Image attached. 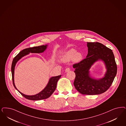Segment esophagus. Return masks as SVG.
<instances>
[{
  "instance_id": "34e87169",
  "label": "esophagus",
  "mask_w": 126,
  "mask_h": 126,
  "mask_svg": "<svg viewBox=\"0 0 126 126\" xmlns=\"http://www.w3.org/2000/svg\"><path fill=\"white\" fill-rule=\"evenodd\" d=\"M70 68L69 67H67V68H66L65 70V72H69V71H70Z\"/></svg>"
}]
</instances>
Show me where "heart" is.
I'll return each mask as SVG.
<instances>
[{
	"mask_svg": "<svg viewBox=\"0 0 126 126\" xmlns=\"http://www.w3.org/2000/svg\"><path fill=\"white\" fill-rule=\"evenodd\" d=\"M82 54L80 52H76V50L72 48L65 52L63 57V60L66 61L73 59L74 62H78L82 59Z\"/></svg>",
	"mask_w": 126,
	"mask_h": 126,
	"instance_id": "1",
	"label": "heart"
}]
</instances>
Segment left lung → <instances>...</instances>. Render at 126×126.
I'll return each instance as SVG.
<instances>
[{"label": "left lung", "instance_id": "left-lung-1", "mask_svg": "<svg viewBox=\"0 0 126 126\" xmlns=\"http://www.w3.org/2000/svg\"><path fill=\"white\" fill-rule=\"evenodd\" d=\"M88 54L86 58L74 64L75 78L74 85L82 94L96 95L102 94L111 86L117 74V65L112 50L99 42H87ZM104 61L107 69L105 77L99 80L92 79L89 70L96 61Z\"/></svg>", "mask_w": 126, "mask_h": 126}]
</instances>
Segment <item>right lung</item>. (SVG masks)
Here are the masks:
<instances>
[{"label":"right lung","mask_w":126,"mask_h":126,"mask_svg":"<svg viewBox=\"0 0 126 126\" xmlns=\"http://www.w3.org/2000/svg\"><path fill=\"white\" fill-rule=\"evenodd\" d=\"M47 45H42L38 47H32L27 48L22 50L21 52H19L18 54L13 59L12 67H11V71L12 74V79L13 82L14 87L17 90V88L15 87L14 82V68L17 62V61L20 59L22 57L24 56L27 55V54L31 53H41L43 52L46 49ZM61 75H59L57 76L52 77L49 79V81L48 83L47 86L41 92H40L39 94L34 95H26L23 94L21 93L20 92L19 93L22 95L23 97L26 98L27 99L32 100H44L50 97L51 95L54 92L57 87V83L58 80L60 79Z\"/></svg>","instance_id":"1"}]
</instances>
